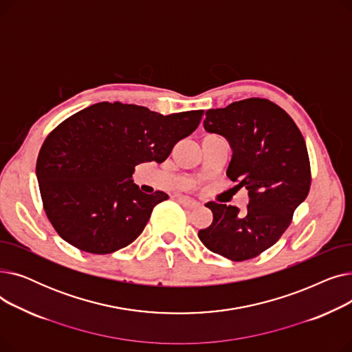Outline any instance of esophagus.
Returning a JSON list of instances; mask_svg holds the SVG:
<instances>
[{
  "label": "esophagus",
  "instance_id": "34e87169",
  "mask_svg": "<svg viewBox=\"0 0 352 352\" xmlns=\"http://www.w3.org/2000/svg\"><path fill=\"white\" fill-rule=\"evenodd\" d=\"M178 202H179L182 207H186L188 210L197 208L199 206V202H197V201H194V199H191L188 197H178Z\"/></svg>",
  "mask_w": 352,
  "mask_h": 352
}]
</instances>
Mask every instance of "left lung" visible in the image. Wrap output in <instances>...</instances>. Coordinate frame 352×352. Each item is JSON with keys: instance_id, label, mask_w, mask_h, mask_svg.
<instances>
[{"instance_id": "8db88e82", "label": "left lung", "mask_w": 352, "mask_h": 352, "mask_svg": "<svg viewBox=\"0 0 352 352\" xmlns=\"http://www.w3.org/2000/svg\"><path fill=\"white\" fill-rule=\"evenodd\" d=\"M204 128L223 135L232 150L227 177L248 190L244 212L208 202L212 224L198 231L210 251L245 261L272 247L291 224L311 186L304 137L285 111L264 98L208 109Z\"/></svg>"}]
</instances>
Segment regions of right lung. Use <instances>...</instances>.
Returning <instances> with one entry per match:
<instances>
[{"label": "right lung", "mask_w": 352, "mask_h": 352, "mask_svg": "<svg viewBox=\"0 0 352 352\" xmlns=\"http://www.w3.org/2000/svg\"><path fill=\"white\" fill-rule=\"evenodd\" d=\"M202 114L162 116L141 105L98 102L61 122L45 138L35 170L55 231L89 254L131 244L154 207L168 198L162 191L142 192L133 179L135 165L164 162Z\"/></svg>", "instance_id": "add662e5"}]
</instances>
